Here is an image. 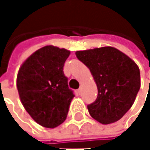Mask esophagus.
I'll return each mask as SVG.
<instances>
[{
  "instance_id": "obj_1",
  "label": "esophagus",
  "mask_w": 150,
  "mask_h": 150,
  "mask_svg": "<svg viewBox=\"0 0 150 150\" xmlns=\"http://www.w3.org/2000/svg\"><path fill=\"white\" fill-rule=\"evenodd\" d=\"M77 92H78L79 94H81V88H79V89L77 90Z\"/></svg>"
}]
</instances>
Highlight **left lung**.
I'll use <instances>...</instances> for the list:
<instances>
[{
	"label": "left lung",
	"mask_w": 150,
	"mask_h": 150,
	"mask_svg": "<svg viewBox=\"0 0 150 150\" xmlns=\"http://www.w3.org/2000/svg\"><path fill=\"white\" fill-rule=\"evenodd\" d=\"M96 83V100L88 105L90 115L102 124L120 120L132 107L141 87L140 69L127 54L113 47L75 52Z\"/></svg>",
	"instance_id": "8db88e82"
}]
</instances>
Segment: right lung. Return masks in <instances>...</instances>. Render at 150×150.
I'll use <instances>...</instances> for the list:
<instances>
[{"label": "right lung", "instance_id": "add662e5", "mask_svg": "<svg viewBox=\"0 0 150 150\" xmlns=\"http://www.w3.org/2000/svg\"><path fill=\"white\" fill-rule=\"evenodd\" d=\"M70 51L45 46L21 66L16 85L21 102L38 124L54 129L67 118L74 94L68 86L63 66Z\"/></svg>", "mask_w": 150, "mask_h": 150}]
</instances>
